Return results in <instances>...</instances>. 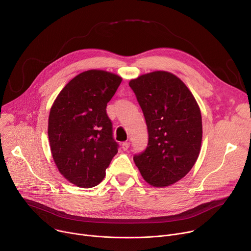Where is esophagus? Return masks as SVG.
I'll list each match as a JSON object with an SVG mask.
<instances>
[{"instance_id": "34e87169", "label": "esophagus", "mask_w": 251, "mask_h": 251, "mask_svg": "<svg viewBox=\"0 0 251 251\" xmlns=\"http://www.w3.org/2000/svg\"><path fill=\"white\" fill-rule=\"evenodd\" d=\"M129 146H130V143L129 142H123L122 143V149L124 150V151H126V150H128V148H129Z\"/></svg>"}]
</instances>
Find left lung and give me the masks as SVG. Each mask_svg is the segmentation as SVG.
Wrapping results in <instances>:
<instances>
[{"label":"left lung","mask_w":251,"mask_h":251,"mask_svg":"<svg viewBox=\"0 0 251 251\" xmlns=\"http://www.w3.org/2000/svg\"><path fill=\"white\" fill-rule=\"evenodd\" d=\"M143 111L148 145L133 157L143 179L166 187L194 166L202 141L200 108L187 86L166 71H154L129 82Z\"/></svg>","instance_id":"1"}]
</instances>
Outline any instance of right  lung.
I'll use <instances>...</instances> for the list:
<instances>
[{"mask_svg": "<svg viewBox=\"0 0 251 251\" xmlns=\"http://www.w3.org/2000/svg\"><path fill=\"white\" fill-rule=\"evenodd\" d=\"M121 82L107 71H85L62 89L51 107L48 136L54 162L78 187L98 185L118 152L106 107Z\"/></svg>", "mask_w": 251, "mask_h": 251, "instance_id": "1", "label": "right lung"}]
</instances>
